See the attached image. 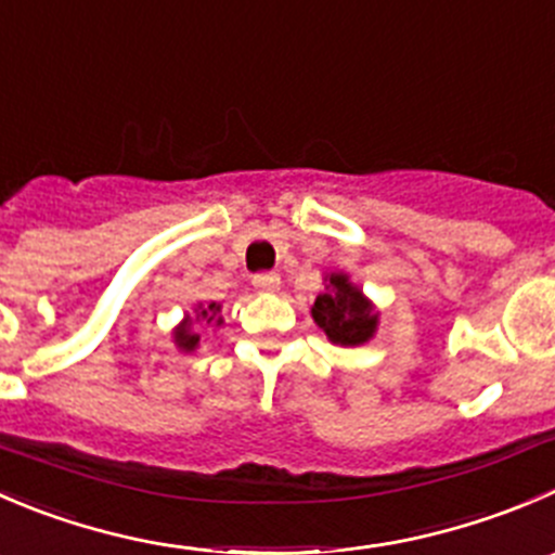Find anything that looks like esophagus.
Here are the masks:
<instances>
[{"label": "esophagus", "instance_id": "34e87169", "mask_svg": "<svg viewBox=\"0 0 555 555\" xmlns=\"http://www.w3.org/2000/svg\"><path fill=\"white\" fill-rule=\"evenodd\" d=\"M251 284H255L260 293H279V287H282V276H279V273H273V271L257 273V276L251 279Z\"/></svg>", "mask_w": 555, "mask_h": 555}]
</instances>
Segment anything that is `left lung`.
Listing matches in <instances>:
<instances>
[{
    "mask_svg": "<svg viewBox=\"0 0 555 555\" xmlns=\"http://www.w3.org/2000/svg\"><path fill=\"white\" fill-rule=\"evenodd\" d=\"M325 289L311 306V320L317 322L327 341L338 347H360L376 336L379 309L374 300L349 279V273L331 271L322 279Z\"/></svg>",
    "mask_w": 555,
    "mask_h": 555,
    "instance_id": "1",
    "label": "left lung"
}]
</instances>
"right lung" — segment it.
Returning a JSON list of instances; mask_svg holds the SVG:
<instances>
[{"label":"right lung","instance_id":"add662e5","mask_svg":"<svg viewBox=\"0 0 555 555\" xmlns=\"http://www.w3.org/2000/svg\"><path fill=\"white\" fill-rule=\"evenodd\" d=\"M224 322L222 317V304H197L195 311H186L184 320L173 327V344L181 352H195L201 347V333H197V325L206 331L208 325L219 327Z\"/></svg>","mask_w":555,"mask_h":555}]
</instances>
